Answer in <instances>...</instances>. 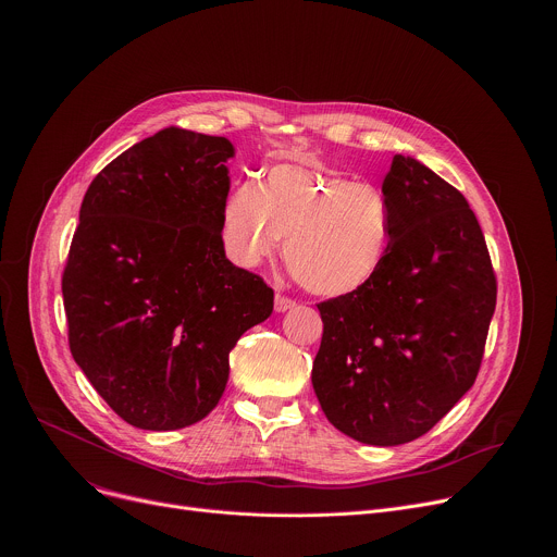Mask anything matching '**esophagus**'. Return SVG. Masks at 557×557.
Segmentation results:
<instances>
[{"label": "esophagus", "instance_id": "obj_1", "mask_svg": "<svg viewBox=\"0 0 557 557\" xmlns=\"http://www.w3.org/2000/svg\"><path fill=\"white\" fill-rule=\"evenodd\" d=\"M290 308H295V301H293V299H288V297H284V295H275V312H286V310H290Z\"/></svg>", "mask_w": 557, "mask_h": 557}]
</instances>
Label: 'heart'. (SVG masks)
<instances>
[{
  "label": "heart",
  "instance_id": "obj_1",
  "mask_svg": "<svg viewBox=\"0 0 557 557\" xmlns=\"http://www.w3.org/2000/svg\"><path fill=\"white\" fill-rule=\"evenodd\" d=\"M222 228L231 256L243 267L271 260L288 236L286 262L295 277L331 299L368 288L394 240L385 194L314 161L277 163L258 187H235Z\"/></svg>",
  "mask_w": 557,
  "mask_h": 557
}]
</instances>
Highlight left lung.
Masks as SVG:
<instances>
[{
	"label": "left lung",
	"instance_id": "obj_1",
	"mask_svg": "<svg viewBox=\"0 0 557 557\" xmlns=\"http://www.w3.org/2000/svg\"><path fill=\"white\" fill-rule=\"evenodd\" d=\"M394 240L357 295L317 304L312 387L329 421L379 447L430 432L473 385L496 308L485 235L465 196L412 156L383 181Z\"/></svg>",
	"mask_w": 557,
	"mask_h": 557
}]
</instances>
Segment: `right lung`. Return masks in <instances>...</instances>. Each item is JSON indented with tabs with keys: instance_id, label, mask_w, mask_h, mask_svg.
<instances>
[{
	"instance_id": "add662e5",
	"label": "right lung",
	"mask_w": 557,
	"mask_h": 557,
	"mask_svg": "<svg viewBox=\"0 0 557 557\" xmlns=\"http://www.w3.org/2000/svg\"><path fill=\"white\" fill-rule=\"evenodd\" d=\"M224 136L165 127L92 181L61 280L67 342L103 401L151 432L202 421L273 288L224 256Z\"/></svg>"
}]
</instances>
